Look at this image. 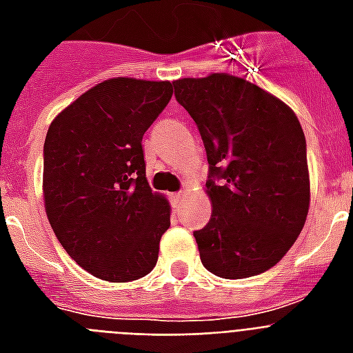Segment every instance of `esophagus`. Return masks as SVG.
<instances>
[{
	"label": "esophagus",
	"instance_id": "esophagus-1",
	"mask_svg": "<svg viewBox=\"0 0 353 353\" xmlns=\"http://www.w3.org/2000/svg\"><path fill=\"white\" fill-rule=\"evenodd\" d=\"M185 196H187V192H185V190H181V192L172 194V203L176 205V207H179V205L183 203V199H185Z\"/></svg>",
	"mask_w": 353,
	"mask_h": 353
}]
</instances>
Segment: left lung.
Listing matches in <instances>:
<instances>
[{
    "label": "left lung",
    "mask_w": 353,
    "mask_h": 353,
    "mask_svg": "<svg viewBox=\"0 0 353 353\" xmlns=\"http://www.w3.org/2000/svg\"><path fill=\"white\" fill-rule=\"evenodd\" d=\"M203 139L212 201L194 231L199 258L221 279H245L282 260L310 209L306 137L290 106L225 73L172 82Z\"/></svg>",
    "instance_id": "left-lung-1"
}]
</instances>
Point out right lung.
Segmentation results:
<instances>
[{"mask_svg":"<svg viewBox=\"0 0 353 353\" xmlns=\"http://www.w3.org/2000/svg\"><path fill=\"white\" fill-rule=\"evenodd\" d=\"M172 93L170 82L104 80L47 130V218L69 256L97 279L130 282L157 263L170 205L150 188L141 143Z\"/></svg>","mask_w":353,"mask_h":353,"instance_id":"obj_1","label":"right lung"}]
</instances>
